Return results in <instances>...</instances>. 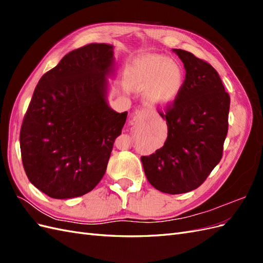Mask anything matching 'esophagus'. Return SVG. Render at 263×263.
I'll return each instance as SVG.
<instances>
[{"label":"esophagus","instance_id":"34e87169","mask_svg":"<svg viewBox=\"0 0 263 263\" xmlns=\"http://www.w3.org/2000/svg\"><path fill=\"white\" fill-rule=\"evenodd\" d=\"M147 114H146V112L145 110H139V112H136V115H135V118H134V121L135 122H138L139 119H141L142 117H145Z\"/></svg>","mask_w":263,"mask_h":263}]
</instances>
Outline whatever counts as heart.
I'll return each mask as SVG.
<instances>
[{
  "instance_id": "1",
  "label": "heart",
  "mask_w": 263,
  "mask_h": 263,
  "mask_svg": "<svg viewBox=\"0 0 263 263\" xmlns=\"http://www.w3.org/2000/svg\"><path fill=\"white\" fill-rule=\"evenodd\" d=\"M185 72L180 63L163 54H145L133 62L125 78L129 90L144 92L145 102L166 107L176 101L184 86Z\"/></svg>"
}]
</instances>
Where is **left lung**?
Segmentation results:
<instances>
[{
  "label": "left lung",
  "instance_id": "obj_1",
  "mask_svg": "<svg viewBox=\"0 0 263 263\" xmlns=\"http://www.w3.org/2000/svg\"><path fill=\"white\" fill-rule=\"evenodd\" d=\"M185 69V82L166 113L163 147L140 160L155 189L181 194L200 186L218 164L228 132L230 99L210 63L182 49H172Z\"/></svg>",
  "mask_w": 263,
  "mask_h": 263
}]
</instances>
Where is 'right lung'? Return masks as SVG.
<instances>
[{"label":"right lung","instance_id":"right-lung-1","mask_svg":"<svg viewBox=\"0 0 263 263\" xmlns=\"http://www.w3.org/2000/svg\"><path fill=\"white\" fill-rule=\"evenodd\" d=\"M114 46L67 53L39 80L22 124V160L31 184L52 198L89 193L104 176L127 112L109 106Z\"/></svg>","mask_w":263,"mask_h":263}]
</instances>
